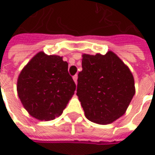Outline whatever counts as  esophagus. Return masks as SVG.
<instances>
[{
  "instance_id": "1",
  "label": "esophagus",
  "mask_w": 155,
  "mask_h": 155,
  "mask_svg": "<svg viewBox=\"0 0 155 155\" xmlns=\"http://www.w3.org/2000/svg\"><path fill=\"white\" fill-rule=\"evenodd\" d=\"M78 75H77V74H76L75 76H73V80H74V82H75L76 84H78Z\"/></svg>"
}]
</instances>
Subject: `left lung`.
Returning <instances> with one entry per match:
<instances>
[{
  "label": "left lung",
  "mask_w": 155,
  "mask_h": 155,
  "mask_svg": "<svg viewBox=\"0 0 155 155\" xmlns=\"http://www.w3.org/2000/svg\"><path fill=\"white\" fill-rule=\"evenodd\" d=\"M82 57L77 95L85 117L99 124L113 123L125 114L136 93L133 75L112 51Z\"/></svg>",
  "instance_id": "1"
}]
</instances>
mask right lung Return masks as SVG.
I'll list each match as a JSON object with an SVG mask.
<instances>
[{
  "label": "right lung",
  "instance_id": "right-lung-1",
  "mask_svg": "<svg viewBox=\"0 0 155 155\" xmlns=\"http://www.w3.org/2000/svg\"><path fill=\"white\" fill-rule=\"evenodd\" d=\"M76 84L68 63L59 55L39 52L19 73L18 95L27 112L39 120H52L63 113Z\"/></svg>",
  "mask_w": 155,
  "mask_h": 155
}]
</instances>
